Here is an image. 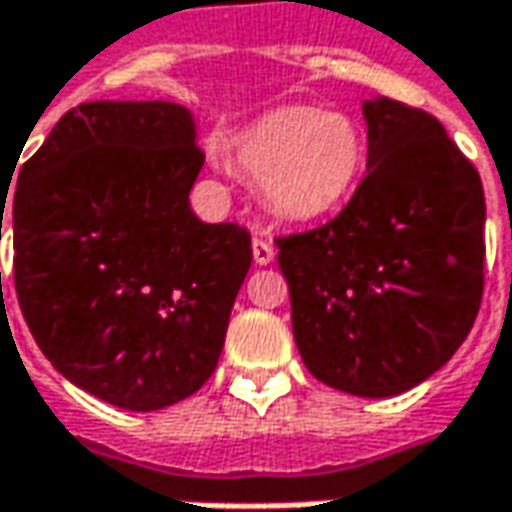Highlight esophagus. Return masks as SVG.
<instances>
[{"label": "esophagus", "mask_w": 512, "mask_h": 512, "mask_svg": "<svg viewBox=\"0 0 512 512\" xmlns=\"http://www.w3.org/2000/svg\"><path fill=\"white\" fill-rule=\"evenodd\" d=\"M273 256H276L273 242L265 239V236H253V262H256V265H270Z\"/></svg>", "instance_id": "obj_1"}]
</instances>
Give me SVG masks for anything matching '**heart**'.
I'll return each instance as SVG.
<instances>
[{"mask_svg":"<svg viewBox=\"0 0 512 512\" xmlns=\"http://www.w3.org/2000/svg\"><path fill=\"white\" fill-rule=\"evenodd\" d=\"M242 173L262 182L267 207L285 219H316L353 190L364 162L356 122L336 110L282 108L236 139Z\"/></svg>","mask_w":512,"mask_h":512,"instance_id":"obj_1","label":"heart"}]
</instances>
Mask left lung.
<instances>
[{
    "label": "left lung",
    "mask_w": 512,
    "mask_h": 512,
    "mask_svg": "<svg viewBox=\"0 0 512 512\" xmlns=\"http://www.w3.org/2000/svg\"><path fill=\"white\" fill-rule=\"evenodd\" d=\"M367 176L327 225L279 236L293 336L336 390L387 399L433 376L467 339L484 290L479 170L442 122L364 102Z\"/></svg>",
    "instance_id": "1"
}]
</instances>
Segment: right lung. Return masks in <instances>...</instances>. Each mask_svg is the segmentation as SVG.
I'll use <instances>...</instances> for the list:
<instances>
[{
    "label": "right lung",
    "instance_id": "obj_1",
    "mask_svg": "<svg viewBox=\"0 0 512 512\" xmlns=\"http://www.w3.org/2000/svg\"><path fill=\"white\" fill-rule=\"evenodd\" d=\"M202 165L182 105L85 102L19 170L22 316L48 362L102 402L162 410L216 370L253 250L245 227L190 210Z\"/></svg>",
    "mask_w": 512,
    "mask_h": 512
}]
</instances>
